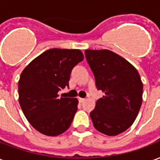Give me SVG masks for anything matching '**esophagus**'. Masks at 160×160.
<instances>
[{"label": "esophagus", "mask_w": 160, "mask_h": 160, "mask_svg": "<svg viewBox=\"0 0 160 160\" xmlns=\"http://www.w3.org/2000/svg\"><path fill=\"white\" fill-rule=\"evenodd\" d=\"M84 101H85V98H79V102H80V103H83Z\"/></svg>", "instance_id": "obj_1"}]
</instances>
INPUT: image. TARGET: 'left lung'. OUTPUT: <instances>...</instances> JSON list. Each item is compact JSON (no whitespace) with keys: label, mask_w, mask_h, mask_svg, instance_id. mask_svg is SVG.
Instances as JSON below:
<instances>
[{"label":"left lung","mask_w":160,"mask_h":160,"mask_svg":"<svg viewBox=\"0 0 160 160\" xmlns=\"http://www.w3.org/2000/svg\"><path fill=\"white\" fill-rule=\"evenodd\" d=\"M86 58L104 96L90 116L98 131L110 136L127 130L137 117L142 103L143 84L136 68L108 49H86Z\"/></svg>","instance_id":"obj_1"}]
</instances>
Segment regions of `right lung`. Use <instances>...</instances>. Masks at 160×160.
<instances>
[{"label": "right lung", "mask_w": 160, "mask_h": 160, "mask_svg": "<svg viewBox=\"0 0 160 160\" xmlns=\"http://www.w3.org/2000/svg\"><path fill=\"white\" fill-rule=\"evenodd\" d=\"M80 49H48L32 61L19 80V102L26 119L48 136L62 134L76 113L78 99L59 98L68 87L71 71L82 62Z\"/></svg>", "instance_id": "1"}]
</instances>
